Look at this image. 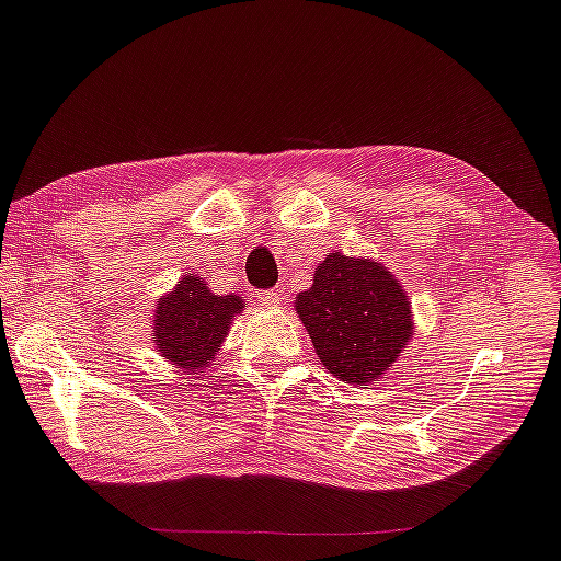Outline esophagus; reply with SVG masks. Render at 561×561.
<instances>
[{
    "label": "esophagus",
    "instance_id": "esophagus-1",
    "mask_svg": "<svg viewBox=\"0 0 561 561\" xmlns=\"http://www.w3.org/2000/svg\"><path fill=\"white\" fill-rule=\"evenodd\" d=\"M257 301L262 306H270V309H274V306L279 304V291L277 289H262V291H257Z\"/></svg>",
    "mask_w": 561,
    "mask_h": 561
}]
</instances>
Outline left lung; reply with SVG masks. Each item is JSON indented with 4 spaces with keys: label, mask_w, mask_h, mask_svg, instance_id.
Returning a JSON list of instances; mask_svg holds the SVG:
<instances>
[{
    "label": "left lung",
    "mask_w": 561,
    "mask_h": 561,
    "mask_svg": "<svg viewBox=\"0 0 561 561\" xmlns=\"http://www.w3.org/2000/svg\"><path fill=\"white\" fill-rule=\"evenodd\" d=\"M296 313L325 369L359 387L387 375L413 335L399 279L377 262L340 252L318 265L313 287L296 296Z\"/></svg>",
    "instance_id": "obj_1"
}]
</instances>
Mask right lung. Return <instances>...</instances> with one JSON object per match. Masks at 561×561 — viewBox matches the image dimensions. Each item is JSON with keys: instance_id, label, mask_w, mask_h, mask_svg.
I'll return each instance as SVG.
<instances>
[{"instance_id": "add662e5", "label": "right lung", "mask_w": 561, "mask_h": 561, "mask_svg": "<svg viewBox=\"0 0 561 561\" xmlns=\"http://www.w3.org/2000/svg\"><path fill=\"white\" fill-rule=\"evenodd\" d=\"M240 309H245L243 296H216L196 274H186L158 304L156 337L162 357L199 375L196 369L211 365Z\"/></svg>"}]
</instances>
